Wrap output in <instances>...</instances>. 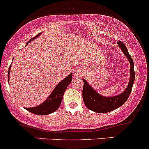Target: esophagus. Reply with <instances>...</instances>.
<instances>
[{
    "mask_svg": "<svg viewBox=\"0 0 149 149\" xmlns=\"http://www.w3.org/2000/svg\"><path fill=\"white\" fill-rule=\"evenodd\" d=\"M82 74V72H81V70L80 69H77L76 72H74V76L77 77H79L81 76Z\"/></svg>",
    "mask_w": 149,
    "mask_h": 149,
    "instance_id": "1",
    "label": "esophagus"
}]
</instances>
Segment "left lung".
Here are the masks:
<instances>
[{
    "mask_svg": "<svg viewBox=\"0 0 149 149\" xmlns=\"http://www.w3.org/2000/svg\"><path fill=\"white\" fill-rule=\"evenodd\" d=\"M118 46L122 51L127 58L130 63V79L127 87L125 88L123 93L118 96L106 97L98 94L93 88L88 84L86 79H83L84 86L82 91L83 101L84 104L91 111L96 113H105L114 111L119 107L123 106L130 96L135 78V72L134 70V62L131 56L129 54L126 46L121 41H118Z\"/></svg>",
    "mask_w": 149,
    "mask_h": 149,
    "instance_id": "8db88e82",
    "label": "left lung"
}]
</instances>
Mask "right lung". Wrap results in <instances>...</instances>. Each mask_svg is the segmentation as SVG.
<instances>
[{
  "instance_id": "add662e5",
  "label": "right lung",
  "mask_w": 149,
  "mask_h": 149,
  "mask_svg": "<svg viewBox=\"0 0 149 149\" xmlns=\"http://www.w3.org/2000/svg\"><path fill=\"white\" fill-rule=\"evenodd\" d=\"M40 34H41V33L36 35V36H34V38H31V39L26 43V45H27L30 41H31L32 40L37 38ZM10 68L11 65L10 66L9 70H8V81H9ZM72 80V73H71L70 75H68L66 78H65L64 79L62 80L61 82H59V84H58V85H57L56 88H54L53 92L51 93V95L48 97L47 99L43 102L42 104L39 105L38 106L34 107V108H25L26 110L29 112L34 113V114L39 115H46L51 114V113L57 111V110L58 109V108H59L60 105H61L62 100H63L64 92L65 91L67 87H68V85L70 84V83L71 82Z\"/></svg>"
}]
</instances>
